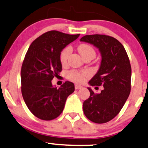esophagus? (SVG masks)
<instances>
[{
    "mask_svg": "<svg viewBox=\"0 0 148 148\" xmlns=\"http://www.w3.org/2000/svg\"><path fill=\"white\" fill-rule=\"evenodd\" d=\"M83 87L81 86V85H77L76 84L75 85V89L76 90H80V89H81Z\"/></svg>",
    "mask_w": 148,
    "mask_h": 148,
    "instance_id": "34e87169",
    "label": "esophagus"
}]
</instances>
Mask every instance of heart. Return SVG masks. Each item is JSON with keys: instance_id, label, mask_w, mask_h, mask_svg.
<instances>
[{"instance_id": "heart-1", "label": "heart", "mask_w": 148, "mask_h": 148, "mask_svg": "<svg viewBox=\"0 0 148 148\" xmlns=\"http://www.w3.org/2000/svg\"><path fill=\"white\" fill-rule=\"evenodd\" d=\"M79 51L83 57H85L87 55L90 54H93L95 56L96 54L93 47L89 45H86V44H83V45H80L79 47ZM71 53H72V47L70 46L66 47L61 51L60 59L62 63L65 64L67 63ZM89 76H90V73H89L88 71H83L82 72H79L75 70H72L67 74L68 79L72 81L76 82V83H83L86 79V77H88Z\"/></svg>"}]
</instances>
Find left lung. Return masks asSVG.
Masks as SVG:
<instances>
[{"label": "left lung", "instance_id": "8db88e82", "mask_svg": "<svg viewBox=\"0 0 148 148\" xmlns=\"http://www.w3.org/2000/svg\"><path fill=\"white\" fill-rule=\"evenodd\" d=\"M80 40L92 44L99 49L101 56V65L89 84L103 87L99 94H95L91 88H88L90 96L83 102V112L91 121L104 123L120 112L129 97L131 90L130 63L125 48L113 37L86 35Z\"/></svg>", "mask_w": 148, "mask_h": 148}]
</instances>
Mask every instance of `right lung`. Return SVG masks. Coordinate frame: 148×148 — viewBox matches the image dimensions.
<instances>
[{
	"mask_svg": "<svg viewBox=\"0 0 148 148\" xmlns=\"http://www.w3.org/2000/svg\"><path fill=\"white\" fill-rule=\"evenodd\" d=\"M79 36L47 32L34 40L27 51L21 67V92L28 109L37 118L56 119L74 92L72 82L66 81L57 88L51 80L62 70L60 52Z\"/></svg>",
	"mask_w": 148,
	"mask_h": 148,
	"instance_id": "add662e5",
	"label": "right lung"
}]
</instances>
